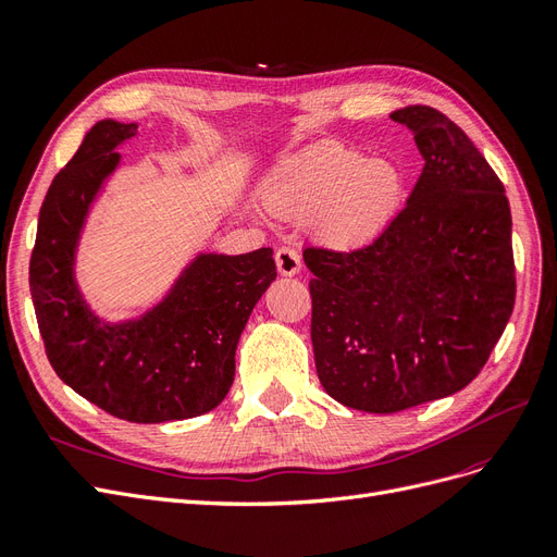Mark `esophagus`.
I'll use <instances>...</instances> for the list:
<instances>
[{"label":"esophagus","instance_id":"34e87169","mask_svg":"<svg viewBox=\"0 0 557 557\" xmlns=\"http://www.w3.org/2000/svg\"><path fill=\"white\" fill-rule=\"evenodd\" d=\"M274 260H276V267H278V272H281L283 276H295V274L299 272V267H301L299 252H297L295 248H290V246H281V248L276 250Z\"/></svg>","mask_w":557,"mask_h":557}]
</instances>
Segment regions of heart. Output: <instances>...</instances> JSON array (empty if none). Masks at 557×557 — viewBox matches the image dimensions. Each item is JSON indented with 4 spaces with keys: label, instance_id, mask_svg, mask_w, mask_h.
<instances>
[{
    "label": "heart",
    "instance_id": "1",
    "mask_svg": "<svg viewBox=\"0 0 557 557\" xmlns=\"http://www.w3.org/2000/svg\"><path fill=\"white\" fill-rule=\"evenodd\" d=\"M404 176L393 162L369 160L362 150L315 144L285 160L267 185V205L285 218H313L339 248L376 239L393 221Z\"/></svg>",
    "mask_w": 557,
    "mask_h": 557
}]
</instances>
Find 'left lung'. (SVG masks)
Wrapping results in <instances>:
<instances>
[{
  "label": "left lung",
  "mask_w": 557,
  "mask_h": 557,
  "mask_svg": "<svg viewBox=\"0 0 557 557\" xmlns=\"http://www.w3.org/2000/svg\"><path fill=\"white\" fill-rule=\"evenodd\" d=\"M425 158L404 207L374 242L307 246L311 342L325 393L395 413L474 381L516 301L511 209L479 148L444 113H391Z\"/></svg>",
  "instance_id": "left-lung-1"
}]
</instances>
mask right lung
I'll return each instance as SVG.
<instances>
[{"label": "right lung", "instance_id": "add662e5", "mask_svg": "<svg viewBox=\"0 0 557 557\" xmlns=\"http://www.w3.org/2000/svg\"><path fill=\"white\" fill-rule=\"evenodd\" d=\"M134 123L102 121L50 183L29 260V290L48 362L78 395L132 423L201 416L234 381L246 320L276 278L272 248L199 256L172 295L137 323L102 325L83 305L72 264L78 230Z\"/></svg>", "mask_w": 557, "mask_h": 557}]
</instances>
